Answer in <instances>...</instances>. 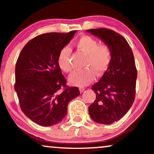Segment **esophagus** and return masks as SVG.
Wrapping results in <instances>:
<instances>
[{
    "label": "esophagus",
    "mask_w": 154,
    "mask_h": 154,
    "mask_svg": "<svg viewBox=\"0 0 154 154\" xmlns=\"http://www.w3.org/2000/svg\"><path fill=\"white\" fill-rule=\"evenodd\" d=\"M84 89H85V88L84 87H83V86H80V87H79V90H80V91L81 92H83L84 91Z\"/></svg>",
    "instance_id": "1"
}]
</instances>
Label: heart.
I'll return each mask as SVG.
<instances>
[{
    "mask_svg": "<svg viewBox=\"0 0 154 154\" xmlns=\"http://www.w3.org/2000/svg\"><path fill=\"white\" fill-rule=\"evenodd\" d=\"M76 47L86 55L84 66L86 68L78 70L70 76V82L76 86H86L95 77L102 75L109 67L112 59L111 47L106 43L99 44V41L88 35L82 36L76 42ZM70 49L65 46L61 49L57 57L60 68L66 73H71L73 70L70 61Z\"/></svg>",
    "mask_w": 154,
    "mask_h": 154,
    "instance_id": "1",
    "label": "heart"
}]
</instances>
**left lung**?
I'll return each instance as SVG.
<instances>
[{
  "instance_id": "left-lung-1",
  "label": "left lung",
  "mask_w": 154,
  "mask_h": 154,
  "mask_svg": "<svg viewBox=\"0 0 154 154\" xmlns=\"http://www.w3.org/2000/svg\"><path fill=\"white\" fill-rule=\"evenodd\" d=\"M111 47L112 59L100 81L92 86L96 99L88 106L90 117L98 123H114L128 112L135 97L137 69L127 40L106 28L88 29Z\"/></svg>"
}]
</instances>
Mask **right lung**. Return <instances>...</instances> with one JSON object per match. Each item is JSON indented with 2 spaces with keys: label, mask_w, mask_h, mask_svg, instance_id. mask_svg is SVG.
Here are the masks:
<instances>
[{
  "label": "right lung",
  "mask_w": 154,
  "mask_h": 154,
  "mask_svg": "<svg viewBox=\"0 0 154 154\" xmlns=\"http://www.w3.org/2000/svg\"><path fill=\"white\" fill-rule=\"evenodd\" d=\"M76 31L38 35L25 45L16 63L14 89L21 111L41 126H52L67 115L70 101L80 94L68 86L57 63L59 52Z\"/></svg>",
  "instance_id": "obj_1"
}]
</instances>
